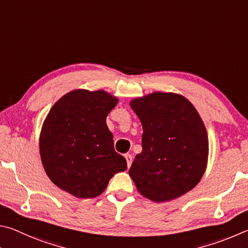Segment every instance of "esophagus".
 I'll return each mask as SVG.
<instances>
[{
	"mask_svg": "<svg viewBox=\"0 0 248 248\" xmlns=\"http://www.w3.org/2000/svg\"><path fill=\"white\" fill-rule=\"evenodd\" d=\"M124 157H125V159H126L127 168H129V167L132 166V162H133V157H132V155L126 154V155H124Z\"/></svg>",
	"mask_w": 248,
	"mask_h": 248,
	"instance_id": "esophagus-1",
	"label": "esophagus"
}]
</instances>
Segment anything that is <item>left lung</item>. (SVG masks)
Masks as SVG:
<instances>
[{
  "label": "left lung",
  "mask_w": 248,
  "mask_h": 248,
  "mask_svg": "<svg viewBox=\"0 0 248 248\" xmlns=\"http://www.w3.org/2000/svg\"><path fill=\"white\" fill-rule=\"evenodd\" d=\"M142 125V151L129 175L147 199L163 202L192 190L207 168L208 135L195 107L182 94L155 93L131 101Z\"/></svg>",
  "instance_id": "left-lung-1"
}]
</instances>
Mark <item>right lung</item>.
Segmentation results:
<instances>
[{
    "instance_id": "1",
    "label": "right lung",
    "mask_w": 248,
    "mask_h": 248,
    "mask_svg": "<svg viewBox=\"0 0 248 248\" xmlns=\"http://www.w3.org/2000/svg\"><path fill=\"white\" fill-rule=\"evenodd\" d=\"M117 102L104 90L76 89L51 108L39 148L46 175L59 188L78 198H94L115 173L126 170L106 122Z\"/></svg>"
}]
</instances>
